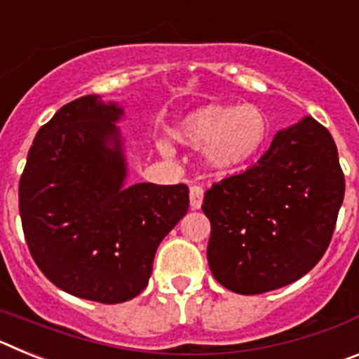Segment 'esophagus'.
<instances>
[{"mask_svg": "<svg viewBox=\"0 0 359 359\" xmlns=\"http://www.w3.org/2000/svg\"><path fill=\"white\" fill-rule=\"evenodd\" d=\"M203 194H205V190H203L199 185H192V187H190V207L194 208V210L201 208Z\"/></svg>", "mask_w": 359, "mask_h": 359, "instance_id": "1", "label": "esophagus"}]
</instances>
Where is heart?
I'll return each instance as SVG.
<instances>
[{"mask_svg": "<svg viewBox=\"0 0 359 359\" xmlns=\"http://www.w3.org/2000/svg\"><path fill=\"white\" fill-rule=\"evenodd\" d=\"M177 144L205 147V163L215 172H233L252 163L269 136L268 118L253 106L208 104L190 111L170 131ZM160 151L170 149L160 144Z\"/></svg>", "mask_w": 359, "mask_h": 359, "instance_id": "b5f03b06", "label": "heart"}]
</instances>
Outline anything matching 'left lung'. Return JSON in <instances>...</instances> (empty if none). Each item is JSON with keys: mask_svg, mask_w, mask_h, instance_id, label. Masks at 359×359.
I'll list each match as a JSON object with an SVG mask.
<instances>
[{"mask_svg": "<svg viewBox=\"0 0 359 359\" xmlns=\"http://www.w3.org/2000/svg\"><path fill=\"white\" fill-rule=\"evenodd\" d=\"M345 177L331 133L306 116L264 156L205 192L208 266L239 294L278 290L315 268L331 243Z\"/></svg>", "mask_w": 359, "mask_h": 359, "instance_id": "8db88e82", "label": "left lung"}]
</instances>
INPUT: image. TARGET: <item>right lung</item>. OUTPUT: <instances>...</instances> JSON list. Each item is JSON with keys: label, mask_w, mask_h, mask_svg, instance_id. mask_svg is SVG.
I'll list each match as a JSON object with an SVG mask.
<instances>
[{"label": "right lung", "mask_w": 359, "mask_h": 359, "mask_svg": "<svg viewBox=\"0 0 359 359\" xmlns=\"http://www.w3.org/2000/svg\"><path fill=\"white\" fill-rule=\"evenodd\" d=\"M123 109L86 95L34 138L19 182L28 250L59 290L100 304L140 294L163 237L189 210V187L126 185Z\"/></svg>", "instance_id": "obj_1"}]
</instances>
